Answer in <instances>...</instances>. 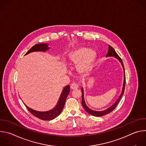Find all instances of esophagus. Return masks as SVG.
<instances>
[{
    "instance_id": "1",
    "label": "esophagus",
    "mask_w": 146,
    "mask_h": 146,
    "mask_svg": "<svg viewBox=\"0 0 146 146\" xmlns=\"http://www.w3.org/2000/svg\"><path fill=\"white\" fill-rule=\"evenodd\" d=\"M78 88V86L77 84H76V83H74V82L72 83V84L71 86H70V88H71L72 90H77Z\"/></svg>"
}]
</instances>
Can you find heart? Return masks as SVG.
<instances>
[{
	"label": "heart",
	"mask_w": 146,
	"mask_h": 146,
	"mask_svg": "<svg viewBox=\"0 0 146 146\" xmlns=\"http://www.w3.org/2000/svg\"><path fill=\"white\" fill-rule=\"evenodd\" d=\"M96 57V53L94 50L80 47L70 54L69 61L72 65H77V69L80 73L86 74L91 70Z\"/></svg>",
	"instance_id": "heart-1"
}]
</instances>
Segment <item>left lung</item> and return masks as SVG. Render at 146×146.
Listing matches in <instances>:
<instances>
[{
  "label": "left lung",
  "mask_w": 146,
  "mask_h": 146,
  "mask_svg": "<svg viewBox=\"0 0 146 146\" xmlns=\"http://www.w3.org/2000/svg\"><path fill=\"white\" fill-rule=\"evenodd\" d=\"M114 57L115 58H116L117 59H118L119 60V62L121 63L123 70V86H122V91L121 93L119 95V96L118 97V98L117 99V100L115 101V102L113 104V105H111L110 107H109V108H108L107 109L103 110V111H95V110H93L91 109H90L86 105V103L85 102V99H84V88L83 87L81 88V92H82V102H81V104L82 107L84 108V109H85V110L88 113L90 114L93 115V116H96V117H100V116H103L105 115L106 114H108L109 113H110V112H111L117 106V104L118 103L120 99L121 98L124 92V90H125V69H124V66H123V64L122 59L120 58V57L118 56V55L116 53V52L115 51L114 49L110 46V45H109V50H108V54L106 55V57Z\"/></svg>",
  "instance_id": "left-lung-1"
}]
</instances>
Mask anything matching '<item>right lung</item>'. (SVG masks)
Here are the masks:
<instances>
[{"label": "right lung", "mask_w": 146, "mask_h": 146, "mask_svg": "<svg viewBox=\"0 0 146 146\" xmlns=\"http://www.w3.org/2000/svg\"><path fill=\"white\" fill-rule=\"evenodd\" d=\"M48 46L49 44L48 43H40V44H35L25 54V55L29 53H31L33 52H36V51L46 52L49 50L50 48V47H49ZM69 92H70V86L69 85H68L65 86L63 90H62L56 106L52 109L48 111H39L35 110L32 109H31L30 108L27 106L25 104V105L31 113H32L33 115L38 118L39 119H43V120H46V121L51 120L57 117L61 113L65 106V101L68 94H69Z\"/></svg>", "instance_id": "1"}]
</instances>
